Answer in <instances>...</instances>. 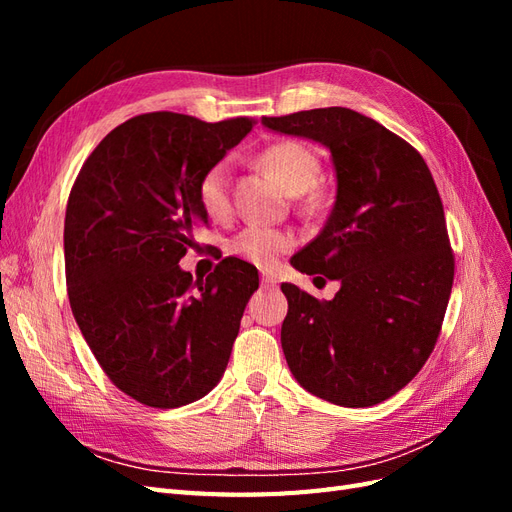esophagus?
I'll return each mask as SVG.
<instances>
[{"label": "esophagus", "mask_w": 512, "mask_h": 512, "mask_svg": "<svg viewBox=\"0 0 512 512\" xmlns=\"http://www.w3.org/2000/svg\"><path fill=\"white\" fill-rule=\"evenodd\" d=\"M260 284H262V288H275L277 280H275L273 275H269V273H262L260 275Z\"/></svg>", "instance_id": "obj_1"}]
</instances>
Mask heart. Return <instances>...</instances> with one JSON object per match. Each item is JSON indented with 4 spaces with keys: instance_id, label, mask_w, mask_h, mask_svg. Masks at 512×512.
<instances>
[{
    "instance_id": "heart-1",
    "label": "heart",
    "mask_w": 512,
    "mask_h": 512,
    "mask_svg": "<svg viewBox=\"0 0 512 512\" xmlns=\"http://www.w3.org/2000/svg\"><path fill=\"white\" fill-rule=\"evenodd\" d=\"M260 166L292 196H303L314 188L320 173L314 151L297 141H282L267 147L258 158ZM198 205L211 220H222L230 211V166L215 162L198 181ZM292 237L284 230L262 224L245 226L230 241L228 250L258 267H271L277 256L292 247Z\"/></svg>"
}]
</instances>
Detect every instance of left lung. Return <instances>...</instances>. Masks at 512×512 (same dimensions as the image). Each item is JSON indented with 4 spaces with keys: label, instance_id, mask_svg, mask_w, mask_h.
I'll return each instance as SVG.
<instances>
[{
    "label": "left lung",
    "instance_id": "8db88e82",
    "mask_svg": "<svg viewBox=\"0 0 512 512\" xmlns=\"http://www.w3.org/2000/svg\"><path fill=\"white\" fill-rule=\"evenodd\" d=\"M273 132L331 151L337 194L320 235L290 265L339 282L331 301L282 284L286 363L305 391L344 408L393 397L436 346L455 260L425 160L344 106L262 117Z\"/></svg>",
    "mask_w": 512,
    "mask_h": 512
}]
</instances>
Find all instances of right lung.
Segmentation results:
<instances>
[{
	"label": "right lung",
	"mask_w": 512,
	"mask_h": 512,
	"mask_svg": "<svg viewBox=\"0 0 512 512\" xmlns=\"http://www.w3.org/2000/svg\"><path fill=\"white\" fill-rule=\"evenodd\" d=\"M252 130L179 113L128 119L83 164L68 198L64 254L76 324L119 391L151 408L205 397L224 376L258 271L222 260L192 282L179 260L209 215L198 181Z\"/></svg>",
	"instance_id": "add662e5"
}]
</instances>
